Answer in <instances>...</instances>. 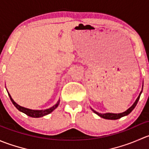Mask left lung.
Returning <instances> with one entry per match:
<instances>
[{
	"label": "left lung",
	"mask_w": 149,
	"mask_h": 149,
	"mask_svg": "<svg viewBox=\"0 0 149 149\" xmlns=\"http://www.w3.org/2000/svg\"><path fill=\"white\" fill-rule=\"evenodd\" d=\"M142 91H143V86H142V90H141V91L140 92V94H139V96L138 97V98L136 99V100L135 101V102L133 103V104L132 105L130 108H128L127 110L125 111V112H122V113H110V112H107V113H100V112H97V111L94 110L92 108H91V110L94 112V113H96L97 115H99V116L101 117V118H104V119H107V120L120 119V118H123V117L129 115V114H130V112L133 110V109L136 107V104H137L138 102H139V100L140 99V97H141V93H142Z\"/></svg>",
	"instance_id": "8db88e82"
}]
</instances>
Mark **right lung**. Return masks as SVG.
Returning <instances> with one entry per match:
<instances>
[{
  "mask_svg": "<svg viewBox=\"0 0 149 149\" xmlns=\"http://www.w3.org/2000/svg\"><path fill=\"white\" fill-rule=\"evenodd\" d=\"M7 92H8V96H9V97H10V100H11L12 103H13V105H14V106L16 107V108H17V109H19L20 112H23V113L26 114V115H28V116L31 117V118H41V117L45 116V115H48V114L51 113L52 111L55 110V109H56L57 107H58V106L59 105V104H60V101H61L60 100H58V102L55 104L54 106H52V107L49 108V109H41V110H38V109H28V108L20 106V105L18 104L17 103L15 102L14 100L12 99L11 96L10 95V94L8 93V91H7Z\"/></svg>",
  "mask_w": 149,
  "mask_h": 149,
  "instance_id": "right-lung-1",
  "label": "right lung"
}]
</instances>
